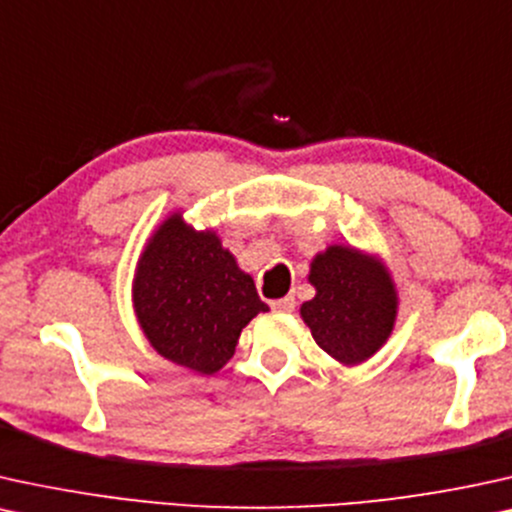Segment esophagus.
<instances>
[{
    "instance_id": "1",
    "label": "esophagus",
    "mask_w": 512,
    "mask_h": 512,
    "mask_svg": "<svg viewBox=\"0 0 512 512\" xmlns=\"http://www.w3.org/2000/svg\"><path fill=\"white\" fill-rule=\"evenodd\" d=\"M271 309H274V312H293L295 309V300L293 297H281V300H274L271 302Z\"/></svg>"
}]
</instances>
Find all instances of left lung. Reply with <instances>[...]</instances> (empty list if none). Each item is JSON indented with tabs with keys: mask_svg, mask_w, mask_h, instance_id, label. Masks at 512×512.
<instances>
[{
	"mask_svg": "<svg viewBox=\"0 0 512 512\" xmlns=\"http://www.w3.org/2000/svg\"><path fill=\"white\" fill-rule=\"evenodd\" d=\"M307 281L316 295L302 304L300 316L328 357L359 366L390 340L399 293L383 257L333 243L316 252Z\"/></svg>",
	"mask_w": 512,
	"mask_h": 512,
	"instance_id": "left-lung-1",
	"label": "left lung"
}]
</instances>
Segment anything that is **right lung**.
Here are the masks:
<instances>
[{
	"mask_svg": "<svg viewBox=\"0 0 512 512\" xmlns=\"http://www.w3.org/2000/svg\"><path fill=\"white\" fill-rule=\"evenodd\" d=\"M132 307L148 345L200 375L224 368L243 328L269 312L217 231L193 229L181 210L146 238L132 278Z\"/></svg>",
	"mask_w": 512,
	"mask_h": 512,
	"instance_id": "obj_1",
	"label": "right lung"
}]
</instances>
